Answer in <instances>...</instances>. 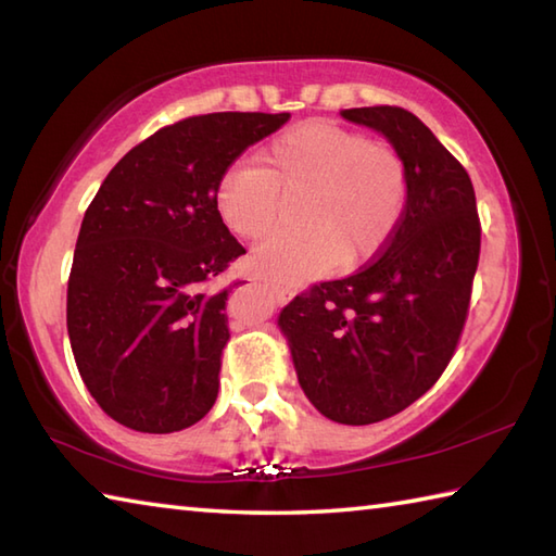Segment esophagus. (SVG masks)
Returning <instances> with one entry per match:
<instances>
[{
    "label": "esophagus",
    "instance_id": "1",
    "mask_svg": "<svg viewBox=\"0 0 556 556\" xmlns=\"http://www.w3.org/2000/svg\"><path fill=\"white\" fill-rule=\"evenodd\" d=\"M271 289H275V293H277V296H279L281 301H287V299H291V296H293V291H291V289H287V287L271 285Z\"/></svg>",
    "mask_w": 556,
    "mask_h": 556
}]
</instances>
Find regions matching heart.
<instances>
[{
  "instance_id": "1",
  "label": "heart",
  "mask_w": 556,
  "mask_h": 556,
  "mask_svg": "<svg viewBox=\"0 0 556 556\" xmlns=\"http://www.w3.org/2000/svg\"><path fill=\"white\" fill-rule=\"evenodd\" d=\"M263 167L236 162L219 176L215 210L241 239L277 229L285 200H303L308 231L275 236L248 257L255 275L305 281L334 265H358L392 241L406 215L410 174L406 157L387 143L332 122H308L271 143Z\"/></svg>"
}]
</instances>
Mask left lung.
<instances>
[{
	"mask_svg": "<svg viewBox=\"0 0 556 556\" xmlns=\"http://www.w3.org/2000/svg\"><path fill=\"white\" fill-rule=\"evenodd\" d=\"M406 157V215L358 271L320 281L279 315L299 382L329 420L370 425L440 380L464 332L480 257L470 176L416 114L394 104L341 110Z\"/></svg>",
	"mask_w": 556,
	"mask_h": 556,
	"instance_id": "obj_1",
	"label": "left lung"
}]
</instances>
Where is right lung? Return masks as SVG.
<instances>
[{"label":"right lung","instance_id":"obj_1","mask_svg":"<svg viewBox=\"0 0 556 556\" xmlns=\"http://www.w3.org/2000/svg\"><path fill=\"white\" fill-rule=\"evenodd\" d=\"M289 116L215 112L164 126L114 164L88 205L66 327L88 392L126 428L176 432L215 404L231 285H207L245 253L217 217L215 188Z\"/></svg>","mask_w":556,"mask_h":556}]
</instances>
